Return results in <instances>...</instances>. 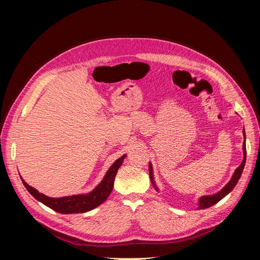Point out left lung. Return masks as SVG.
Instances as JSON below:
<instances>
[{
	"label": "left lung",
	"instance_id": "obj_1",
	"mask_svg": "<svg viewBox=\"0 0 260 260\" xmlns=\"http://www.w3.org/2000/svg\"><path fill=\"white\" fill-rule=\"evenodd\" d=\"M243 136H244V142H243V154H244V157H243V160L241 162L240 166L235 169L234 174L231 178V180L228 182L221 190H220L218 193L216 194H212V195H204L202 196V198H200L199 200V207L198 209H205V208H208L212 205H215V204H217L219 201H221L225 195L229 194L234 186L237 185V183L239 182V179L241 178V175L243 172V169H244V166H245V161H246V143H245V130L243 129ZM148 169H149V178H151V181H152V184L154 185L155 190L158 192V187H157L156 183H155V180H154V175H153V166L151 162H148Z\"/></svg>",
	"mask_w": 260,
	"mask_h": 260
}]
</instances>
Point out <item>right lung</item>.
<instances>
[{"label":"right lung","instance_id":"obj_1","mask_svg":"<svg viewBox=\"0 0 260 260\" xmlns=\"http://www.w3.org/2000/svg\"><path fill=\"white\" fill-rule=\"evenodd\" d=\"M124 157L125 154L119 157V158H118L106 171L103 180H102L91 192L86 194L62 196V198H50V196H46L40 193L38 190H36L35 187L30 186L23 181L21 177L20 179L28 192L32 195L37 201L44 204L45 206L59 212V214H82V212H86L96 208L102 203H104L107 200L109 194L113 191L115 177L117 175L118 169L120 168L121 164L123 162Z\"/></svg>","mask_w":260,"mask_h":260}]
</instances>
